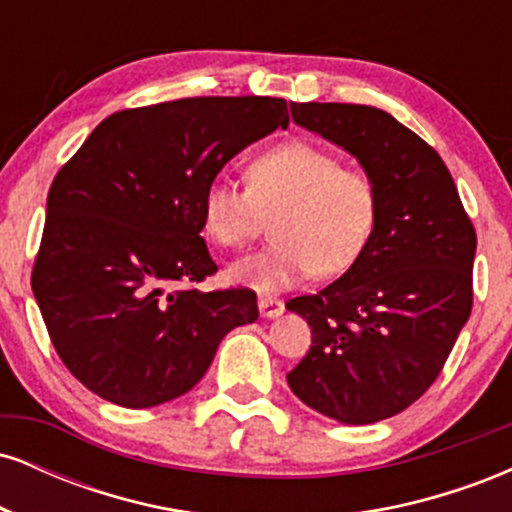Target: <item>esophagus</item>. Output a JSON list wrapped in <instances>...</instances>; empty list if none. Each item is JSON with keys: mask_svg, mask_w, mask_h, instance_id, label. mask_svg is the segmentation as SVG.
<instances>
[{"mask_svg": "<svg viewBox=\"0 0 512 512\" xmlns=\"http://www.w3.org/2000/svg\"><path fill=\"white\" fill-rule=\"evenodd\" d=\"M257 305H260L262 317H279L281 313H284V301H279V298L262 296L260 301H257Z\"/></svg>", "mask_w": 512, "mask_h": 512, "instance_id": "esophagus-1", "label": "esophagus"}]
</instances>
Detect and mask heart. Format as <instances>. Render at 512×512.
<instances>
[{"label":"heart","instance_id":"b5f03b06","mask_svg":"<svg viewBox=\"0 0 512 512\" xmlns=\"http://www.w3.org/2000/svg\"><path fill=\"white\" fill-rule=\"evenodd\" d=\"M199 214L204 233L231 250L250 245L272 219V243L226 272L233 284L272 293L308 274L330 279L354 267L378 228L380 190L332 151L286 142L252 158L245 187L211 180Z\"/></svg>","mask_w":512,"mask_h":512}]
</instances>
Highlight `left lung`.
I'll use <instances>...</instances> for the list:
<instances>
[{"label": "left lung", "mask_w": 512, "mask_h": 512, "mask_svg": "<svg viewBox=\"0 0 512 512\" xmlns=\"http://www.w3.org/2000/svg\"><path fill=\"white\" fill-rule=\"evenodd\" d=\"M291 115L358 158L378 182L380 219L354 267L286 303L313 332L286 380L330 419L375 424L414 404L448 361L472 313L477 231L438 151L390 113L291 103Z\"/></svg>", "instance_id": "obj_1"}]
</instances>
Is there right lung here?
I'll list each match as a JSON object with an SVG mask.
<instances>
[{
	"label": "right lung",
	"mask_w": 512,
	"mask_h": 512,
	"mask_svg": "<svg viewBox=\"0 0 512 512\" xmlns=\"http://www.w3.org/2000/svg\"><path fill=\"white\" fill-rule=\"evenodd\" d=\"M276 127L284 98H180L105 117L60 168L31 286L81 385L127 409L170 402L260 317L255 291L192 284L219 269L199 236L204 190Z\"/></svg>",
	"instance_id": "obj_1"
}]
</instances>
